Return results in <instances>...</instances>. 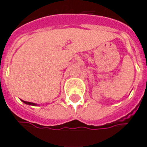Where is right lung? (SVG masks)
Listing matches in <instances>:
<instances>
[{
  "instance_id": "right-lung-1",
  "label": "right lung",
  "mask_w": 147,
  "mask_h": 147,
  "mask_svg": "<svg viewBox=\"0 0 147 147\" xmlns=\"http://www.w3.org/2000/svg\"><path fill=\"white\" fill-rule=\"evenodd\" d=\"M23 102L25 104H28V105H32V106H36V104L33 103V102H25V101H23Z\"/></svg>"
}]
</instances>
